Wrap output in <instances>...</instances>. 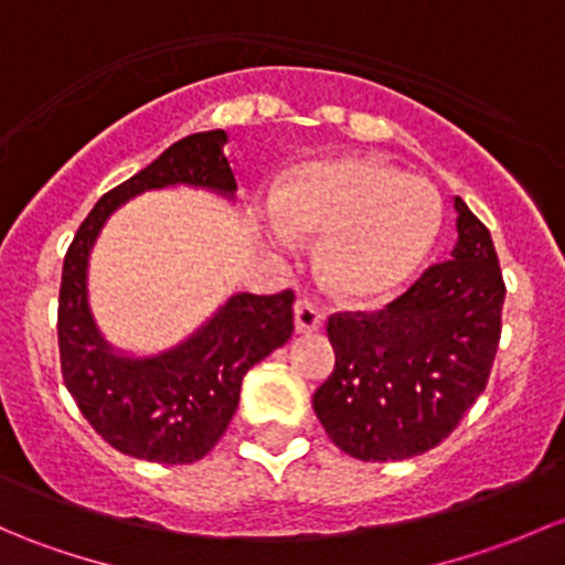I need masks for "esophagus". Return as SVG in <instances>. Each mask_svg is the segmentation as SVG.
<instances>
[{"mask_svg":"<svg viewBox=\"0 0 565 565\" xmlns=\"http://www.w3.org/2000/svg\"><path fill=\"white\" fill-rule=\"evenodd\" d=\"M322 322L324 311L311 303V300H298V303H295V330H298V333H315V330L322 328Z\"/></svg>","mask_w":565,"mask_h":565,"instance_id":"esophagus-1","label":"esophagus"}]
</instances>
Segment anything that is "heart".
Here are the masks:
<instances>
[{
	"mask_svg": "<svg viewBox=\"0 0 565 565\" xmlns=\"http://www.w3.org/2000/svg\"><path fill=\"white\" fill-rule=\"evenodd\" d=\"M270 207L289 232L322 237L319 273L350 303H380L407 287L429 256L443 210L435 188L377 158L306 163L273 188Z\"/></svg>",
	"mask_w": 565,
	"mask_h": 565,
	"instance_id": "1",
	"label": "heart"
}]
</instances>
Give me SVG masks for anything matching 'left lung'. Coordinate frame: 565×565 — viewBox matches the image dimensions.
Wrapping results in <instances>:
<instances>
[{"instance_id":"8db88e82","label":"left lung","mask_w":565,"mask_h":565,"mask_svg":"<svg viewBox=\"0 0 565 565\" xmlns=\"http://www.w3.org/2000/svg\"><path fill=\"white\" fill-rule=\"evenodd\" d=\"M457 246L380 315H335L330 377L315 413L330 440L363 461L440 446L487 388L505 284L492 235L459 196Z\"/></svg>"}]
</instances>
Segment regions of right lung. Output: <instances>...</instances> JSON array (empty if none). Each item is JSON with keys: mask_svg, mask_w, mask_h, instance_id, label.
Here are the masks:
<instances>
[{"mask_svg": "<svg viewBox=\"0 0 565 565\" xmlns=\"http://www.w3.org/2000/svg\"><path fill=\"white\" fill-rule=\"evenodd\" d=\"M224 130L174 141L156 161L108 191L84 218L62 265L60 361L65 388L95 431L128 457L158 465L202 459L221 440L241 402L246 372L292 335L289 289L237 292L191 335L156 355L114 350L89 309V254L106 221L145 191L191 185L235 199Z\"/></svg>", "mask_w": 565, "mask_h": 565, "instance_id": "1", "label": "right lung"}]
</instances>
